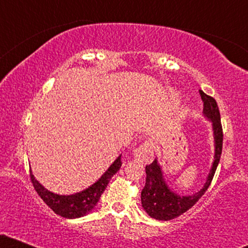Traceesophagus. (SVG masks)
Here are the masks:
<instances>
[{
  "mask_svg": "<svg viewBox=\"0 0 248 248\" xmlns=\"http://www.w3.org/2000/svg\"><path fill=\"white\" fill-rule=\"evenodd\" d=\"M134 157L138 161L142 162V163H148L153 160L154 157V150H153V144L152 142L146 141L136 148L134 150Z\"/></svg>",
  "mask_w": 248,
  "mask_h": 248,
  "instance_id": "1",
  "label": "esophagus"
}]
</instances>
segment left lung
Wrapping results in <instances>:
<instances>
[{
  "mask_svg": "<svg viewBox=\"0 0 248 248\" xmlns=\"http://www.w3.org/2000/svg\"><path fill=\"white\" fill-rule=\"evenodd\" d=\"M199 94L204 102L203 114L212 124L215 160L204 186L198 192L189 196L178 195L168 186L157 158H155L149 166H146L147 178L146 186L141 192V204L148 216L157 220H171L191 209L210 186L220 161L221 149H223V128H221L220 113H219L217 101L212 96L205 94L203 91H199Z\"/></svg>",
  "mask_w": 248,
  "mask_h": 248,
  "instance_id": "1",
  "label": "left lung"
}]
</instances>
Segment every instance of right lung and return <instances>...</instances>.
<instances>
[{
  "label": "right lung",
  "instance_id": "obj_1",
  "mask_svg": "<svg viewBox=\"0 0 248 248\" xmlns=\"http://www.w3.org/2000/svg\"><path fill=\"white\" fill-rule=\"evenodd\" d=\"M121 155L110 164L109 168L104 172L95 183L86 187L80 192L73 193V195H57L45 189L30 172V178L32 182V186L35 187L37 193L39 195L44 203L52 210L57 215L62 216L64 218L75 219L79 217H84L92 211L98 204L102 192L105 191L110 178L119 171L121 168Z\"/></svg>",
  "mask_w": 248,
  "mask_h": 248
}]
</instances>
